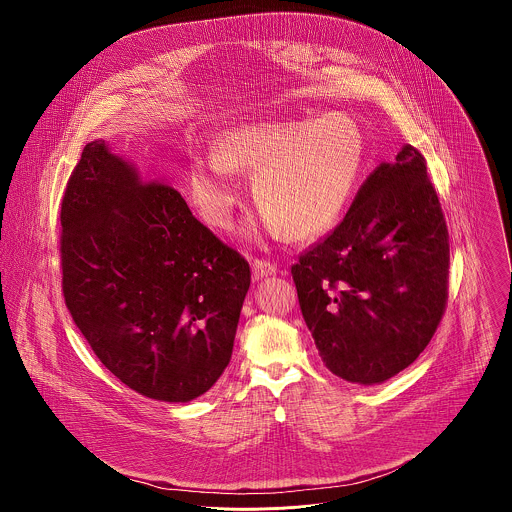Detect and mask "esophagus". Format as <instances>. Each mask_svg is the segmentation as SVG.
Masks as SVG:
<instances>
[{
	"label": "esophagus",
	"instance_id": "obj_1",
	"mask_svg": "<svg viewBox=\"0 0 512 512\" xmlns=\"http://www.w3.org/2000/svg\"><path fill=\"white\" fill-rule=\"evenodd\" d=\"M274 274H276V264H272L268 260H254V264H252V280L254 282H260Z\"/></svg>",
	"mask_w": 512,
	"mask_h": 512
}]
</instances>
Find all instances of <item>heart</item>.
Listing matches in <instances>:
<instances>
[{
    "label": "heart",
    "instance_id": "1",
    "mask_svg": "<svg viewBox=\"0 0 512 512\" xmlns=\"http://www.w3.org/2000/svg\"><path fill=\"white\" fill-rule=\"evenodd\" d=\"M213 153L189 169L191 199L205 222L228 224L238 199L230 173H248L256 175L254 203L270 228L305 242L341 219L365 163V138L343 114L258 120L224 132Z\"/></svg>",
    "mask_w": 512,
    "mask_h": 512
}]
</instances>
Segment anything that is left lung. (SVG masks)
<instances>
[{"label": "left lung", "mask_w": 512, "mask_h": 512, "mask_svg": "<svg viewBox=\"0 0 512 512\" xmlns=\"http://www.w3.org/2000/svg\"><path fill=\"white\" fill-rule=\"evenodd\" d=\"M449 236L426 159L402 146L359 189L343 222L292 266L321 361L382 384L432 341L447 301Z\"/></svg>", "instance_id": "8db88e82"}]
</instances>
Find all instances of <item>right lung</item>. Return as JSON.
<instances>
[{
	"label": "right lung",
	"instance_id": "obj_1",
	"mask_svg": "<svg viewBox=\"0 0 512 512\" xmlns=\"http://www.w3.org/2000/svg\"><path fill=\"white\" fill-rule=\"evenodd\" d=\"M61 226L65 301L100 363L161 402L211 390L232 357L248 262L104 140L82 149Z\"/></svg>",
	"mask_w": 512,
	"mask_h": 512
}]
</instances>
